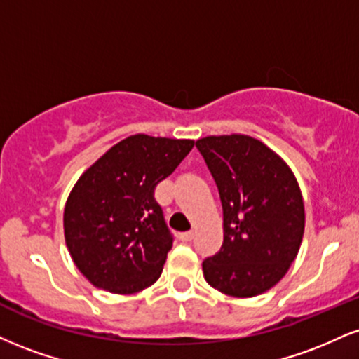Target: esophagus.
Listing matches in <instances>:
<instances>
[{
  "label": "esophagus",
  "instance_id": "obj_1",
  "mask_svg": "<svg viewBox=\"0 0 359 359\" xmlns=\"http://www.w3.org/2000/svg\"><path fill=\"white\" fill-rule=\"evenodd\" d=\"M179 239L184 241V243H189V241L194 239V231H187V232H180Z\"/></svg>",
  "mask_w": 359,
  "mask_h": 359
}]
</instances>
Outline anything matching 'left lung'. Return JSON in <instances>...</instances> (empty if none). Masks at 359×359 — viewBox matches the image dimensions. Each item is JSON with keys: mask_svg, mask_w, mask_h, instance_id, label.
Wrapping results in <instances>:
<instances>
[{"mask_svg": "<svg viewBox=\"0 0 359 359\" xmlns=\"http://www.w3.org/2000/svg\"><path fill=\"white\" fill-rule=\"evenodd\" d=\"M196 147L224 214V243L202 262L204 278L227 296L262 294L284 278L303 241L299 185L283 158L252 137L212 135Z\"/></svg>", "mask_w": 359, "mask_h": 359, "instance_id": "1", "label": "left lung"}]
</instances>
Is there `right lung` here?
I'll return each mask as SVG.
<instances>
[{
  "mask_svg": "<svg viewBox=\"0 0 359 359\" xmlns=\"http://www.w3.org/2000/svg\"><path fill=\"white\" fill-rule=\"evenodd\" d=\"M194 140L132 135L75 184L63 214L73 262L93 286L132 294L161 278L174 236L155 187L187 157Z\"/></svg>",
  "mask_w": 359,
  "mask_h": 359,
  "instance_id": "obj_1",
  "label": "right lung"
}]
</instances>
